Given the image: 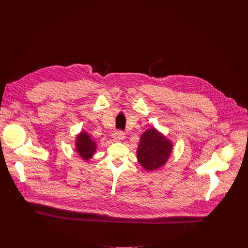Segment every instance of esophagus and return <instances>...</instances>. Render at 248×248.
Here are the masks:
<instances>
[{
    "instance_id": "34e87169",
    "label": "esophagus",
    "mask_w": 248,
    "mask_h": 248,
    "mask_svg": "<svg viewBox=\"0 0 248 248\" xmlns=\"http://www.w3.org/2000/svg\"><path fill=\"white\" fill-rule=\"evenodd\" d=\"M113 137H114V139L116 141H121V140H123L124 138V133L123 131H121V130H117L113 134Z\"/></svg>"
}]
</instances>
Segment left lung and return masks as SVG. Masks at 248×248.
I'll list each match as a JSON object with an SVG mask.
<instances>
[{"mask_svg": "<svg viewBox=\"0 0 248 248\" xmlns=\"http://www.w3.org/2000/svg\"><path fill=\"white\" fill-rule=\"evenodd\" d=\"M172 143L165 135L152 127L143 132L137 148V160L147 170H157L170 156Z\"/></svg>", "mask_w": 248, "mask_h": 248, "instance_id": "obj_1", "label": "left lung"}]
</instances>
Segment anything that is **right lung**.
<instances>
[{"instance_id": "1", "label": "right lung", "mask_w": 248, "mask_h": 248, "mask_svg": "<svg viewBox=\"0 0 248 248\" xmlns=\"http://www.w3.org/2000/svg\"><path fill=\"white\" fill-rule=\"evenodd\" d=\"M97 144L86 131H81L76 138V150L79 157L85 161H89L95 151Z\"/></svg>"}]
</instances>
